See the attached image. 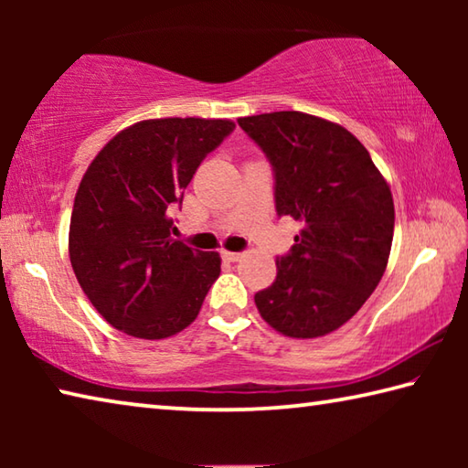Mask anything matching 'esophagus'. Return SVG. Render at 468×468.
<instances>
[{"label": "esophagus", "mask_w": 468, "mask_h": 468, "mask_svg": "<svg viewBox=\"0 0 468 468\" xmlns=\"http://www.w3.org/2000/svg\"><path fill=\"white\" fill-rule=\"evenodd\" d=\"M220 256H223L227 262H239L243 253L241 251H227V250H223V251H220Z\"/></svg>", "instance_id": "esophagus-1"}]
</instances>
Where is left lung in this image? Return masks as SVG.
<instances>
[{
  "label": "left lung",
  "mask_w": 468,
  "mask_h": 468,
  "mask_svg": "<svg viewBox=\"0 0 468 468\" xmlns=\"http://www.w3.org/2000/svg\"><path fill=\"white\" fill-rule=\"evenodd\" d=\"M239 128L272 165L279 217L301 223L276 258V279L256 292L274 330L315 338L361 310L386 271L394 202L366 146L343 125L301 111L239 117Z\"/></svg>",
  "instance_id": "obj_1"
}]
</instances>
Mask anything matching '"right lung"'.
Instances as JSON below:
<instances>
[{"label":"right lung","instance_id":"right-lung-1","mask_svg":"<svg viewBox=\"0 0 468 468\" xmlns=\"http://www.w3.org/2000/svg\"><path fill=\"white\" fill-rule=\"evenodd\" d=\"M233 130L229 120H146L109 140L86 169L69 220V262L113 328L156 340L196 320L220 258L173 239L171 212Z\"/></svg>","mask_w":468,"mask_h":468}]
</instances>
